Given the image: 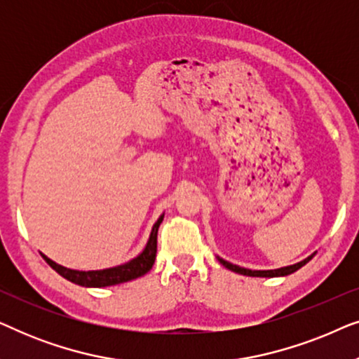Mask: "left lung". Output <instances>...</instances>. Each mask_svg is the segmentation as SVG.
Wrapping results in <instances>:
<instances>
[{"mask_svg":"<svg viewBox=\"0 0 359 359\" xmlns=\"http://www.w3.org/2000/svg\"><path fill=\"white\" fill-rule=\"evenodd\" d=\"M317 252H313L312 255H309L306 259H302V262H299L296 264H289V266H284V268H278V269H248V268H242L238 266V264H233L230 262H225L224 258L217 257L219 263L225 266L230 271L233 273H238V274H243V276H253V278H281V276H287V274H292L296 273L297 269H301L304 264H307L311 259L316 257Z\"/></svg>","mask_w":359,"mask_h":359,"instance_id":"obj_1","label":"left lung"}]
</instances>
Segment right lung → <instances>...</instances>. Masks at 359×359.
<instances>
[{"mask_svg":"<svg viewBox=\"0 0 359 359\" xmlns=\"http://www.w3.org/2000/svg\"><path fill=\"white\" fill-rule=\"evenodd\" d=\"M165 212L156 219V222L151 227L150 237L147 240L145 248L137 255L135 258L129 259V262L117 264V266L112 268H104V269H91V271H80V269H72L67 266H62L50 259L46 255H42V258L50 264L52 269L63 276L68 281L78 284V286L85 287H107V286H116V284H122L127 281H132V279H137L144 276L145 273H149L151 266L155 263L156 257V233H158L160 224L163 222Z\"/></svg>","mask_w":359,"mask_h":359,"instance_id":"1","label":"right lung"}]
</instances>
